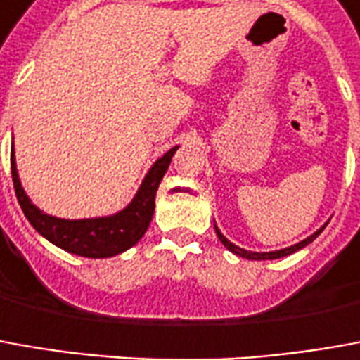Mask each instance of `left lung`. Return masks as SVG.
I'll list each match as a JSON object with an SVG mask.
<instances>
[{"mask_svg":"<svg viewBox=\"0 0 360 360\" xmlns=\"http://www.w3.org/2000/svg\"><path fill=\"white\" fill-rule=\"evenodd\" d=\"M328 226V222L323 224L321 228H318L316 232L311 233V236H308L306 240L298 241V243H294V245H290V248H285V250H276V251H250V250H243V248H240V245H236V243H232V241L228 240L226 236H224L220 230H218V226L214 224V230H216V236H218V240L222 241L224 248L226 250H230L233 253V255H238V257H245V259H253V261H267V259H281V257H286V255H290V253H296L298 250H302V248H306L308 243H311V241L316 240L318 236H320L321 232H323V228Z\"/></svg>","mask_w":360,"mask_h":360,"instance_id":"obj_1","label":"left lung"}]
</instances>
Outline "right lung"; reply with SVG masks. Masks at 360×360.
I'll return each mask as SVG.
<instances>
[{
  "label": "right lung",
  "mask_w": 360,
  "mask_h": 360,
  "mask_svg": "<svg viewBox=\"0 0 360 360\" xmlns=\"http://www.w3.org/2000/svg\"><path fill=\"white\" fill-rule=\"evenodd\" d=\"M177 148L179 146H173L169 152L155 160L140 183L136 195L119 212L75 220L46 214L32 202L21 185L15 162V148H11V175L17 200L32 228L60 250L89 259L115 257L136 245L148 230L155 210V193Z\"/></svg>",
  "instance_id": "add662e5"
}]
</instances>
